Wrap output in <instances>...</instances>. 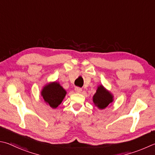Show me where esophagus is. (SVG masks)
Listing matches in <instances>:
<instances>
[{"instance_id":"esophagus-1","label":"esophagus","mask_w":155,"mask_h":155,"mask_svg":"<svg viewBox=\"0 0 155 155\" xmlns=\"http://www.w3.org/2000/svg\"><path fill=\"white\" fill-rule=\"evenodd\" d=\"M74 90H75V91L77 93H81V91H82V89H81V87H76Z\"/></svg>"}]
</instances>
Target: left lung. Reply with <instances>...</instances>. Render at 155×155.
<instances>
[{
  "label": "left lung",
  "instance_id": "8db88e82",
  "mask_svg": "<svg viewBox=\"0 0 155 155\" xmlns=\"http://www.w3.org/2000/svg\"><path fill=\"white\" fill-rule=\"evenodd\" d=\"M93 101L100 109H104L112 102L113 96L102 85H100L97 87L96 93L93 97Z\"/></svg>",
  "mask_w": 155,
  "mask_h": 155
}]
</instances>
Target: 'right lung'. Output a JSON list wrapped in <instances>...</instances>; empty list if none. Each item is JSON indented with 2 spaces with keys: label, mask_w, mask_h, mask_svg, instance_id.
Instances as JSON below:
<instances>
[{
  "label": "right lung",
  "mask_w": 155,
  "mask_h": 155,
  "mask_svg": "<svg viewBox=\"0 0 155 155\" xmlns=\"http://www.w3.org/2000/svg\"><path fill=\"white\" fill-rule=\"evenodd\" d=\"M66 94V90L56 82L44 87L41 91V95L45 102L53 108H57L60 104Z\"/></svg>",
  "instance_id": "1"
}]
</instances>
